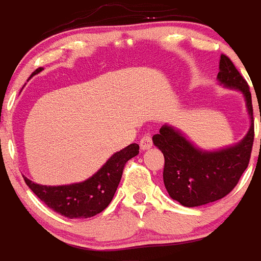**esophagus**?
<instances>
[{
  "label": "esophagus",
  "mask_w": 261,
  "mask_h": 261,
  "mask_svg": "<svg viewBox=\"0 0 261 261\" xmlns=\"http://www.w3.org/2000/svg\"><path fill=\"white\" fill-rule=\"evenodd\" d=\"M153 146V141H151L150 135H145L144 137L140 140V147H141V150H147V149H150Z\"/></svg>",
  "instance_id": "34e87169"
}]
</instances>
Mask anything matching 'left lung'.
I'll use <instances>...</instances> for the list:
<instances>
[{"label":"left lung","instance_id":"8db88e82","mask_svg":"<svg viewBox=\"0 0 261 261\" xmlns=\"http://www.w3.org/2000/svg\"><path fill=\"white\" fill-rule=\"evenodd\" d=\"M218 84L243 95L250 128L241 141L217 150H204L193 144L180 129L165 124L153 144L165 156L163 183L168 195L183 206L193 208L229 195L250 162L253 144V112L248 85L231 60L220 57Z\"/></svg>","mask_w":261,"mask_h":261}]
</instances>
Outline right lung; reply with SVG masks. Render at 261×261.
<instances>
[{
    "mask_svg": "<svg viewBox=\"0 0 261 261\" xmlns=\"http://www.w3.org/2000/svg\"><path fill=\"white\" fill-rule=\"evenodd\" d=\"M40 71L41 68L34 71V74ZM138 150L140 146L137 144H130L123 150L116 151L93 176L80 183L41 186L29 177H23L30 190L56 213L68 218H89L110 205L123 175L124 166L129 159L137 155Z\"/></svg>",
    "mask_w": 261,
    "mask_h": 261,
    "instance_id": "obj_1",
    "label": "right lung"
}]
</instances>
